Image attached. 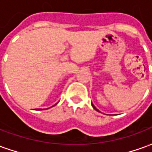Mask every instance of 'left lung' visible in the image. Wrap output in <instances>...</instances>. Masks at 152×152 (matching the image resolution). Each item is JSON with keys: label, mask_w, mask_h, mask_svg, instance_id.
<instances>
[{"label": "left lung", "mask_w": 152, "mask_h": 152, "mask_svg": "<svg viewBox=\"0 0 152 152\" xmlns=\"http://www.w3.org/2000/svg\"><path fill=\"white\" fill-rule=\"evenodd\" d=\"M91 104H92V107H94V109H95V110H96V111H97V112H100V111H99V109H97V108H96V107H95V106L94 105V104H93V103H91Z\"/></svg>", "instance_id": "left-lung-1"}]
</instances>
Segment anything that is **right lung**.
Here are the masks:
<instances>
[{
  "label": "right lung",
  "instance_id": "add662e5",
  "mask_svg": "<svg viewBox=\"0 0 152 152\" xmlns=\"http://www.w3.org/2000/svg\"><path fill=\"white\" fill-rule=\"evenodd\" d=\"M57 103H58V102H57ZM56 103V104H57ZM56 104H55V105H56ZM55 105H53V106H55ZM35 110H37V111H39V110H43V109H35Z\"/></svg>",
  "mask_w": 152,
  "mask_h": 152
}]
</instances>
